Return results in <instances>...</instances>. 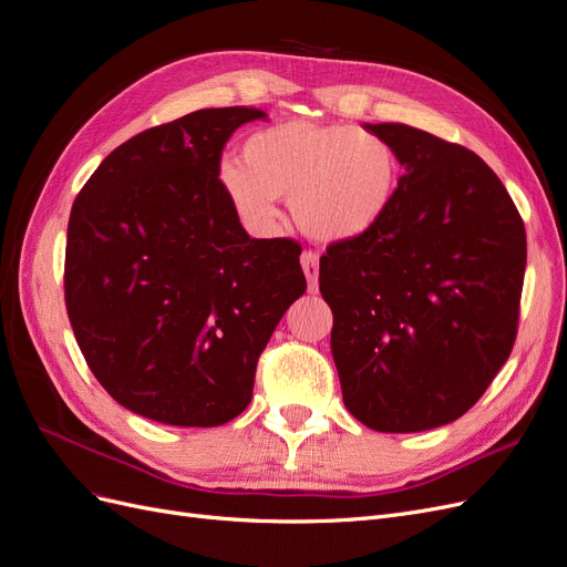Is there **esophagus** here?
<instances>
[{
  "instance_id": "34e87169",
  "label": "esophagus",
  "mask_w": 567,
  "mask_h": 567,
  "mask_svg": "<svg viewBox=\"0 0 567 567\" xmlns=\"http://www.w3.org/2000/svg\"><path fill=\"white\" fill-rule=\"evenodd\" d=\"M300 265H302V271H305L307 288H310L312 293H317V288H319V255L312 252V250H305L300 255Z\"/></svg>"
}]
</instances>
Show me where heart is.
<instances>
[{
  "label": "heart",
  "instance_id": "heart-1",
  "mask_svg": "<svg viewBox=\"0 0 567 567\" xmlns=\"http://www.w3.org/2000/svg\"><path fill=\"white\" fill-rule=\"evenodd\" d=\"M244 163L219 165V184L255 229L277 219V198H290L296 225L319 244L369 234L398 194L394 148L362 127L288 120L252 132Z\"/></svg>",
  "mask_w": 567,
  "mask_h": 567
}]
</instances>
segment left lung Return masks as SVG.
<instances>
[{
	"label": "left lung",
	"mask_w": 567,
	"mask_h": 567,
	"mask_svg": "<svg viewBox=\"0 0 567 567\" xmlns=\"http://www.w3.org/2000/svg\"><path fill=\"white\" fill-rule=\"evenodd\" d=\"M364 130L394 148L404 175L379 227L321 255L331 352L357 421L431 431L466 414L513 350L525 225L473 151L400 123Z\"/></svg>",
	"instance_id": "left-lung-1"
}]
</instances>
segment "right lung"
Returning a JSON list of instances; mask_svg holds the SVG:
<instances>
[{
    "label": "right lung",
    "instance_id": "add662e5",
    "mask_svg": "<svg viewBox=\"0 0 567 567\" xmlns=\"http://www.w3.org/2000/svg\"><path fill=\"white\" fill-rule=\"evenodd\" d=\"M260 109H203L120 144L78 194L65 310L111 398L213 427L250 404L257 359L307 288L300 246L250 238L219 184L229 136Z\"/></svg>",
    "mask_w": 567,
    "mask_h": 567
}]
</instances>
